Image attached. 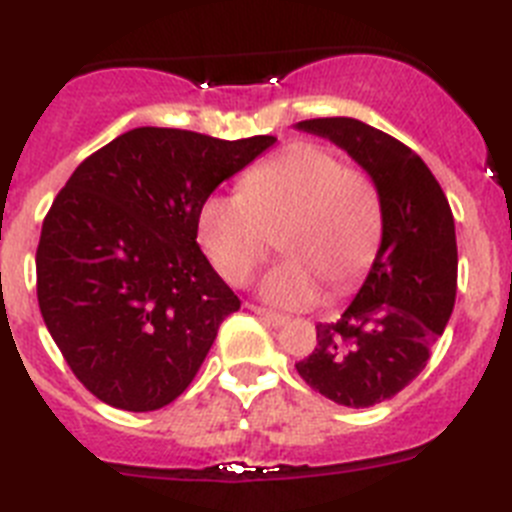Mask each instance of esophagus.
<instances>
[{
	"label": "esophagus",
	"mask_w": 512,
	"mask_h": 512,
	"mask_svg": "<svg viewBox=\"0 0 512 512\" xmlns=\"http://www.w3.org/2000/svg\"><path fill=\"white\" fill-rule=\"evenodd\" d=\"M248 307H251V312H256L264 323H269L271 328H282V325H287V318L279 315V312H271L266 310V307H256V305H248Z\"/></svg>",
	"instance_id": "34e87169"
}]
</instances>
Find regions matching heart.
Wrapping results in <instances>:
<instances>
[{"instance_id":"obj_1","label":"heart","mask_w":512,"mask_h":512,"mask_svg":"<svg viewBox=\"0 0 512 512\" xmlns=\"http://www.w3.org/2000/svg\"><path fill=\"white\" fill-rule=\"evenodd\" d=\"M271 233L287 256L266 271L261 297L284 310L310 307L320 281L346 292L372 266L384 233L382 197L330 148L295 143L246 171L238 194H210L197 217L207 259L230 284L251 279Z\"/></svg>"}]
</instances>
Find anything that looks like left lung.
I'll use <instances>...</instances> for the list:
<instances>
[{
    "mask_svg": "<svg viewBox=\"0 0 512 512\" xmlns=\"http://www.w3.org/2000/svg\"><path fill=\"white\" fill-rule=\"evenodd\" d=\"M336 143L382 197L384 233L356 297L297 361L312 390L346 408H372L408 387L431 359L456 300V230L449 200L418 153L354 117L295 125Z\"/></svg>",
    "mask_w": 512,
    "mask_h": 512,
    "instance_id": "obj_1",
    "label": "left lung"
}]
</instances>
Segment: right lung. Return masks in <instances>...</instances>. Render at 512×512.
<instances>
[{"instance_id":"add662e5","label":"right lung","mask_w":512,"mask_h":512,"mask_svg":"<svg viewBox=\"0 0 512 512\" xmlns=\"http://www.w3.org/2000/svg\"><path fill=\"white\" fill-rule=\"evenodd\" d=\"M277 143L135 128L81 161L40 230L45 328L84 387L148 413L200 372L241 307L197 243L202 202Z\"/></svg>"}]
</instances>
